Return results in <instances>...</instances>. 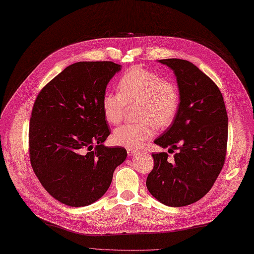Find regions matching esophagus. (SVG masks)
Returning a JSON list of instances; mask_svg holds the SVG:
<instances>
[{
    "label": "esophagus",
    "instance_id": "1",
    "mask_svg": "<svg viewBox=\"0 0 254 254\" xmlns=\"http://www.w3.org/2000/svg\"><path fill=\"white\" fill-rule=\"evenodd\" d=\"M127 152L128 156H134V155L138 153V150L135 149V148H127Z\"/></svg>",
    "mask_w": 254,
    "mask_h": 254
}]
</instances>
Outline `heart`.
Instances as JSON below:
<instances>
[{
  "label": "heart",
  "mask_w": 254,
  "mask_h": 254,
  "mask_svg": "<svg viewBox=\"0 0 254 254\" xmlns=\"http://www.w3.org/2000/svg\"><path fill=\"white\" fill-rule=\"evenodd\" d=\"M119 93L107 91L101 99L106 121L118 124L122 121L127 107L136 108V123L123 124L112 134L119 146L138 148L152 138L156 128L170 127L180 109L181 96L177 84L166 80L160 74L141 66H134L119 79Z\"/></svg>",
  "instance_id": "b5f03b06"
}]
</instances>
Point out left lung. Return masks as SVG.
<instances>
[{
	"label": "left lung",
	"instance_id": "left-lung-1",
	"mask_svg": "<svg viewBox=\"0 0 254 254\" xmlns=\"http://www.w3.org/2000/svg\"><path fill=\"white\" fill-rule=\"evenodd\" d=\"M174 71L180 90V109L174 123L154 141L167 153L153 154L154 168L146 187L167 206L195 203L216 181L225 163L228 117L217 85L193 63L181 59L159 60Z\"/></svg>",
	"mask_w": 254,
	"mask_h": 254
}]
</instances>
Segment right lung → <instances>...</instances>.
I'll use <instances>...</instances> for the list:
<instances>
[{"mask_svg":"<svg viewBox=\"0 0 254 254\" xmlns=\"http://www.w3.org/2000/svg\"><path fill=\"white\" fill-rule=\"evenodd\" d=\"M120 69L110 61L74 63L41 89L32 107L31 167L47 192L68 206L99 199L127 158L124 147L102 144L110 131L101 99Z\"/></svg>","mask_w":254,"mask_h":254,"instance_id":"right-lung-1","label":"right lung"}]
</instances>
